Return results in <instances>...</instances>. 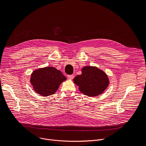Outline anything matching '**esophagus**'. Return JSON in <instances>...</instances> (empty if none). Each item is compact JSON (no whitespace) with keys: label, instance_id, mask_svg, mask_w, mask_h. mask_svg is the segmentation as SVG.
I'll use <instances>...</instances> for the list:
<instances>
[{"label":"esophagus","instance_id":"1","mask_svg":"<svg viewBox=\"0 0 146 146\" xmlns=\"http://www.w3.org/2000/svg\"><path fill=\"white\" fill-rule=\"evenodd\" d=\"M74 75L73 74H71V75H68V77L69 78V79H70V80H72V79H73L74 78Z\"/></svg>","mask_w":146,"mask_h":146}]
</instances>
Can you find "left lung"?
Masks as SVG:
<instances>
[{
    "mask_svg": "<svg viewBox=\"0 0 146 146\" xmlns=\"http://www.w3.org/2000/svg\"><path fill=\"white\" fill-rule=\"evenodd\" d=\"M81 74L73 80L79 90L84 95L92 97L102 94L109 84L107 74L95 66H85L81 70Z\"/></svg>",
    "mask_w": 146,
    "mask_h": 146,
    "instance_id": "left-lung-1",
    "label": "left lung"
}]
</instances>
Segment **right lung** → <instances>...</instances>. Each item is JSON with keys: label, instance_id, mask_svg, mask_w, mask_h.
Segmentation results:
<instances>
[{"label": "right lung", "instance_id": "obj_1", "mask_svg": "<svg viewBox=\"0 0 146 146\" xmlns=\"http://www.w3.org/2000/svg\"><path fill=\"white\" fill-rule=\"evenodd\" d=\"M66 80V77L60 70L49 66L33 71L30 81L36 93L48 96L55 94L61 83Z\"/></svg>", "mask_w": 146, "mask_h": 146}]
</instances>
